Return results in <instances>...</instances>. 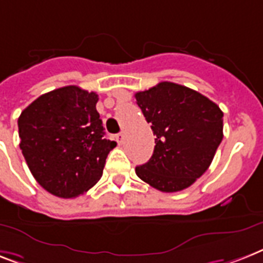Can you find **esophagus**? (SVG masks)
<instances>
[{"label":"esophagus","instance_id":"1","mask_svg":"<svg viewBox=\"0 0 263 263\" xmlns=\"http://www.w3.org/2000/svg\"><path fill=\"white\" fill-rule=\"evenodd\" d=\"M116 140H117V143H119V144H123V143H124V134H117L116 135Z\"/></svg>","mask_w":263,"mask_h":263}]
</instances>
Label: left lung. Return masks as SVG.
<instances>
[{
	"instance_id": "1",
	"label": "left lung",
	"mask_w": 263,
	"mask_h": 263,
	"mask_svg": "<svg viewBox=\"0 0 263 263\" xmlns=\"http://www.w3.org/2000/svg\"><path fill=\"white\" fill-rule=\"evenodd\" d=\"M135 98L157 136L153 157L135 168L136 176L166 193L186 189L208 170L223 140V112L205 96L173 82Z\"/></svg>"
}]
</instances>
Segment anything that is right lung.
Returning a JSON list of instances; mask_svg holds the SVG:
<instances>
[{"mask_svg":"<svg viewBox=\"0 0 263 263\" xmlns=\"http://www.w3.org/2000/svg\"><path fill=\"white\" fill-rule=\"evenodd\" d=\"M97 101L95 91L71 85L42 95L18 117L25 162L40 186L54 196L74 198L95 186L116 147L104 138Z\"/></svg>","mask_w":263,"mask_h":263,"instance_id":"1","label":"right lung"}]
</instances>
